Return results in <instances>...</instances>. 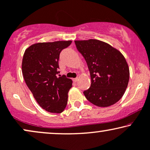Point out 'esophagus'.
Instances as JSON below:
<instances>
[{
  "label": "esophagus",
  "instance_id": "34e87169",
  "mask_svg": "<svg viewBox=\"0 0 150 150\" xmlns=\"http://www.w3.org/2000/svg\"><path fill=\"white\" fill-rule=\"evenodd\" d=\"M73 81H74V82H77V81H78V78H77V77H76V78H73Z\"/></svg>",
  "mask_w": 150,
  "mask_h": 150
}]
</instances>
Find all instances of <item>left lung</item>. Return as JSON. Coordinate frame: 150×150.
Returning a JSON list of instances; mask_svg holds the SVG:
<instances>
[{
  "label": "left lung",
  "mask_w": 150,
  "mask_h": 150,
  "mask_svg": "<svg viewBox=\"0 0 150 150\" xmlns=\"http://www.w3.org/2000/svg\"><path fill=\"white\" fill-rule=\"evenodd\" d=\"M86 60L91 84L84 94L94 105L107 107L118 102L125 92L129 69L125 58L116 48L97 39L75 41Z\"/></svg>",
  "instance_id": "obj_1"
}]
</instances>
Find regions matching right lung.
<instances>
[{"label": "right lung", "mask_w": 150, "mask_h": 150, "mask_svg": "<svg viewBox=\"0 0 150 150\" xmlns=\"http://www.w3.org/2000/svg\"><path fill=\"white\" fill-rule=\"evenodd\" d=\"M72 41L37 43L25 51L22 73L25 84L39 106L50 113H60L68 102V93L73 81L58 76L59 59L63 49Z\"/></svg>", "instance_id": "right-lung-1"}]
</instances>
